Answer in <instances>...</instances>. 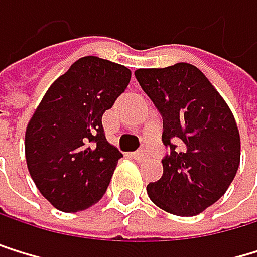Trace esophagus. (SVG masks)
I'll list each match as a JSON object with an SVG mask.
<instances>
[{"label":"esophagus","instance_id":"esophagus-1","mask_svg":"<svg viewBox=\"0 0 257 257\" xmlns=\"http://www.w3.org/2000/svg\"><path fill=\"white\" fill-rule=\"evenodd\" d=\"M133 157H134L136 160H145V159L148 157V153L142 150V151H137V153H134V154H133Z\"/></svg>","mask_w":257,"mask_h":257}]
</instances>
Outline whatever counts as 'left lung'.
Masks as SVG:
<instances>
[{
	"mask_svg": "<svg viewBox=\"0 0 257 257\" xmlns=\"http://www.w3.org/2000/svg\"><path fill=\"white\" fill-rule=\"evenodd\" d=\"M136 78L162 114V140L171 150L162 160L163 176L146 186L148 196L166 213L200 214L226 193L237 173L240 136L234 115L190 63L137 69Z\"/></svg>",
	"mask_w": 257,
	"mask_h": 257,
	"instance_id": "1",
	"label": "left lung"
}]
</instances>
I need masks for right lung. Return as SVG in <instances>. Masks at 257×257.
Segmentation results:
<instances>
[{
    "label": "right lung",
    "instance_id": "add662e5",
    "mask_svg": "<svg viewBox=\"0 0 257 257\" xmlns=\"http://www.w3.org/2000/svg\"><path fill=\"white\" fill-rule=\"evenodd\" d=\"M130 80L123 64L83 57L51 84L29 120L27 170L57 210L83 211L106 193L121 153L106 140L101 117Z\"/></svg>",
    "mask_w": 257,
    "mask_h": 257
}]
</instances>
